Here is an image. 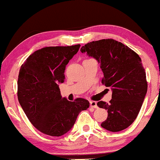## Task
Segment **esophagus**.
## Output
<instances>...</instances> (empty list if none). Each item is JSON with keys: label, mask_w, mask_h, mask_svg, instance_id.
<instances>
[{"label": "esophagus", "mask_w": 160, "mask_h": 160, "mask_svg": "<svg viewBox=\"0 0 160 160\" xmlns=\"http://www.w3.org/2000/svg\"><path fill=\"white\" fill-rule=\"evenodd\" d=\"M90 106L92 108H98V106H97V102H95V101H91L90 102Z\"/></svg>", "instance_id": "obj_1"}]
</instances>
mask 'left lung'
<instances>
[{"label": "left lung", "instance_id": "obj_1", "mask_svg": "<svg viewBox=\"0 0 160 160\" xmlns=\"http://www.w3.org/2000/svg\"><path fill=\"white\" fill-rule=\"evenodd\" d=\"M82 53L94 58L100 63L102 83L112 90L109 103L97 102L108 112L101 123L111 132L127 129L138 116L148 91L146 73L138 54L121 42L112 39L88 42L81 48Z\"/></svg>", "mask_w": 160, "mask_h": 160}]
</instances>
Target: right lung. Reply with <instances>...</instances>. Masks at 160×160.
<instances>
[{
  "mask_svg": "<svg viewBox=\"0 0 160 160\" xmlns=\"http://www.w3.org/2000/svg\"><path fill=\"white\" fill-rule=\"evenodd\" d=\"M80 46L45 47L31 54L21 67L18 102L30 122L48 136L69 132L80 112L89 108L87 99L71 102L62 98L58 85L64 82L66 66Z\"/></svg>",
  "mask_w": 160,
  "mask_h": 160,
  "instance_id": "right-lung-1",
  "label": "right lung"
}]
</instances>
